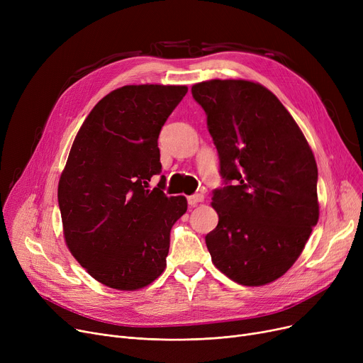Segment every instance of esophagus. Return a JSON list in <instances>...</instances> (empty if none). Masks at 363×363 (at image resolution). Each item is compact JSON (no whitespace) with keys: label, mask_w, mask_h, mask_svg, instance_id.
Masks as SVG:
<instances>
[{"label":"esophagus","mask_w":363,"mask_h":363,"mask_svg":"<svg viewBox=\"0 0 363 363\" xmlns=\"http://www.w3.org/2000/svg\"><path fill=\"white\" fill-rule=\"evenodd\" d=\"M201 201H204V196L203 194H194V196H189L188 197V203L191 204V206H197Z\"/></svg>","instance_id":"esophagus-1"}]
</instances>
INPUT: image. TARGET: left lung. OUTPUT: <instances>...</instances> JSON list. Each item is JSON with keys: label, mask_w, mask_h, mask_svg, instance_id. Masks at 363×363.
I'll use <instances>...</instances> for the list:
<instances>
[{"label": "left lung", "mask_w": 363, "mask_h": 363, "mask_svg": "<svg viewBox=\"0 0 363 363\" xmlns=\"http://www.w3.org/2000/svg\"><path fill=\"white\" fill-rule=\"evenodd\" d=\"M207 116L225 186L219 222L206 235L216 268L249 287L269 284L301 255L319 219L318 166L289 110L263 85L212 79L193 85Z\"/></svg>", "instance_id": "1"}]
</instances>
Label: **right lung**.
<instances>
[{"label":"right lung","instance_id":"right-lung-1","mask_svg":"<svg viewBox=\"0 0 363 363\" xmlns=\"http://www.w3.org/2000/svg\"><path fill=\"white\" fill-rule=\"evenodd\" d=\"M185 85H126L88 114L59 181L63 234L73 257L110 289L133 291L162 275L170 230L186 212L167 197L157 147Z\"/></svg>","mask_w":363,"mask_h":363}]
</instances>
